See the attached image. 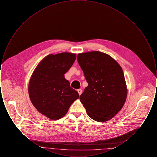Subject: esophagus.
Wrapping results in <instances>:
<instances>
[{
	"mask_svg": "<svg viewBox=\"0 0 157 157\" xmlns=\"http://www.w3.org/2000/svg\"><path fill=\"white\" fill-rule=\"evenodd\" d=\"M78 92L79 95H81V94L82 93V90H81V89L78 90Z\"/></svg>",
	"mask_w": 157,
	"mask_h": 157,
	"instance_id": "34e87169",
	"label": "esophagus"
}]
</instances>
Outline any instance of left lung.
<instances>
[{
	"instance_id": "8db88e82",
	"label": "left lung",
	"mask_w": 157,
	"mask_h": 157,
	"mask_svg": "<svg viewBox=\"0 0 157 157\" xmlns=\"http://www.w3.org/2000/svg\"><path fill=\"white\" fill-rule=\"evenodd\" d=\"M77 59L88 83L80 96L88 116L98 122L111 120L127 98L122 68L109 55L98 51L79 53Z\"/></svg>"
}]
</instances>
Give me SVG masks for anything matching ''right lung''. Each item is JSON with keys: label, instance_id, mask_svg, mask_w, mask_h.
Segmentation results:
<instances>
[{"label": "right lung", "instance_id": "add662e5", "mask_svg": "<svg viewBox=\"0 0 157 157\" xmlns=\"http://www.w3.org/2000/svg\"><path fill=\"white\" fill-rule=\"evenodd\" d=\"M76 58L71 53L49 55L32 75L28 88L30 101L37 111L48 118L56 120L63 117L79 97L64 76Z\"/></svg>", "mask_w": 157, "mask_h": 157}]
</instances>
